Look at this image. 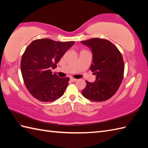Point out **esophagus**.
<instances>
[{
	"label": "esophagus",
	"mask_w": 148,
	"mask_h": 148,
	"mask_svg": "<svg viewBox=\"0 0 148 148\" xmlns=\"http://www.w3.org/2000/svg\"><path fill=\"white\" fill-rule=\"evenodd\" d=\"M70 80L72 81V82H75L76 81L77 79H74V78H73V77H71L70 78Z\"/></svg>",
	"instance_id": "esophagus-1"
}]
</instances>
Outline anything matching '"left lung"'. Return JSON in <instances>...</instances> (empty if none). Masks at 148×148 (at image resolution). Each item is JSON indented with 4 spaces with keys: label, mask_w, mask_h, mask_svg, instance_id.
<instances>
[{
    "label": "left lung",
    "mask_w": 148,
    "mask_h": 148,
    "mask_svg": "<svg viewBox=\"0 0 148 148\" xmlns=\"http://www.w3.org/2000/svg\"><path fill=\"white\" fill-rule=\"evenodd\" d=\"M81 42L91 50L92 62L90 69L96 77L93 82L86 81L82 96L92 101H106L116 92L122 82L124 71L123 56L108 40L92 38Z\"/></svg>",
    "instance_id": "left-lung-1"
}]
</instances>
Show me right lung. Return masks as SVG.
<instances>
[{
  "label": "right lung",
  "instance_id": "right-lung-1",
  "mask_svg": "<svg viewBox=\"0 0 148 148\" xmlns=\"http://www.w3.org/2000/svg\"><path fill=\"white\" fill-rule=\"evenodd\" d=\"M74 41H54L41 39L32 41L22 56L21 69L29 92L42 102H52L61 97L69 84V77H59L52 74Z\"/></svg>",
  "mask_w": 148,
  "mask_h": 148
}]
</instances>
